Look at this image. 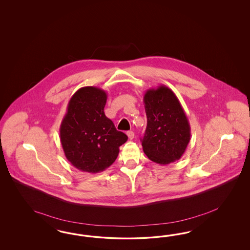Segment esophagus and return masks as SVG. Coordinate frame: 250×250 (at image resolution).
<instances>
[{"instance_id": "34e87169", "label": "esophagus", "mask_w": 250, "mask_h": 250, "mask_svg": "<svg viewBox=\"0 0 250 250\" xmlns=\"http://www.w3.org/2000/svg\"><path fill=\"white\" fill-rule=\"evenodd\" d=\"M126 135L128 136V138L130 140H132V139L134 138V136H135V134H134L133 131H128V132L126 133Z\"/></svg>"}]
</instances>
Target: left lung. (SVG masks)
Instances as JSON below:
<instances>
[{"label": "left lung", "mask_w": 250, "mask_h": 250, "mask_svg": "<svg viewBox=\"0 0 250 250\" xmlns=\"http://www.w3.org/2000/svg\"><path fill=\"white\" fill-rule=\"evenodd\" d=\"M147 125L142 146L147 158L159 165L179 160L190 140V126L174 92L165 85L146 91Z\"/></svg>", "instance_id": "left-lung-1"}]
</instances>
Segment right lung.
I'll list each match as a JSON object with an SVG mask.
<instances>
[{"label":"right lung","mask_w":250,"mask_h":250,"mask_svg":"<svg viewBox=\"0 0 250 250\" xmlns=\"http://www.w3.org/2000/svg\"><path fill=\"white\" fill-rule=\"evenodd\" d=\"M105 91L83 87L68 102L61 122L60 135L63 151L68 161L84 172L98 173L111 166L119 154V146L127 136L117 131L107 118Z\"/></svg>","instance_id":"add662e5"}]
</instances>
